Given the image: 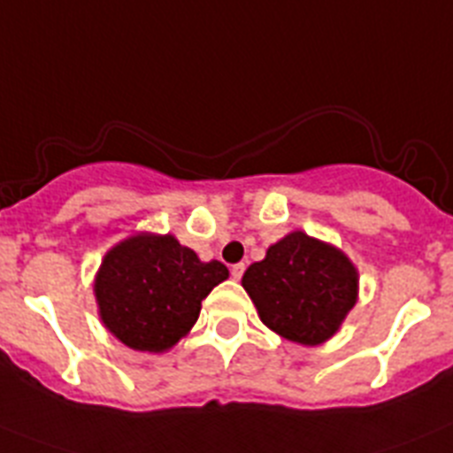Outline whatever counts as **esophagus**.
Masks as SVG:
<instances>
[{"instance_id":"obj_1","label":"esophagus","mask_w":453,"mask_h":453,"mask_svg":"<svg viewBox=\"0 0 453 453\" xmlns=\"http://www.w3.org/2000/svg\"><path fill=\"white\" fill-rule=\"evenodd\" d=\"M243 271H246V266H243L242 262H239V265H232L230 266V273H232V278H234V280H242Z\"/></svg>"}]
</instances>
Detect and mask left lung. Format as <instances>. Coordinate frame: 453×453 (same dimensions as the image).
I'll return each instance as SVG.
<instances>
[{"instance_id":"8db88e82","label":"left lung","mask_w":453,"mask_h":453,"mask_svg":"<svg viewBox=\"0 0 453 453\" xmlns=\"http://www.w3.org/2000/svg\"><path fill=\"white\" fill-rule=\"evenodd\" d=\"M243 289L259 319L289 342L314 346L335 335L356 305L357 273L344 253L292 232L246 269Z\"/></svg>"}]
</instances>
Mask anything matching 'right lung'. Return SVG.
<instances>
[{
    "instance_id": "obj_1",
    "label": "right lung",
    "mask_w": 453,
    "mask_h": 453,
    "mask_svg": "<svg viewBox=\"0 0 453 453\" xmlns=\"http://www.w3.org/2000/svg\"><path fill=\"white\" fill-rule=\"evenodd\" d=\"M227 278L221 262L171 234H136L109 250L96 280L100 317L134 351H166L196 324L200 303Z\"/></svg>"
}]
</instances>
